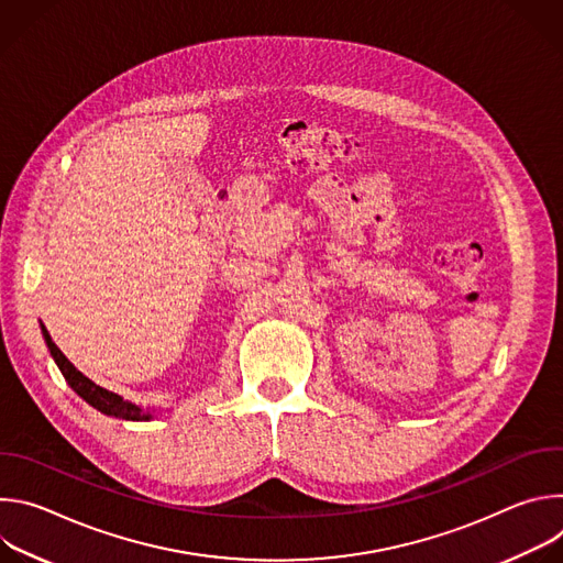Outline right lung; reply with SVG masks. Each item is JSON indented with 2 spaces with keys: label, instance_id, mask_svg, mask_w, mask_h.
<instances>
[{
  "label": "right lung",
  "instance_id": "1",
  "mask_svg": "<svg viewBox=\"0 0 563 563\" xmlns=\"http://www.w3.org/2000/svg\"><path fill=\"white\" fill-rule=\"evenodd\" d=\"M42 334H44V341H46V345H48V350H51L53 361L57 363V367H59L62 376L66 378V383L70 385V389H73L77 396H82L91 408H96L98 412H102V415H107V417H115V419H122V421H148V419H151V412H148V410L144 412V410L137 408L135 404H129V400H124L122 396H118V394H113V391H109V389L96 385V383H93L91 378H87L82 372L75 369V365H73V363L59 352V347L51 341V334L46 332L44 325H42Z\"/></svg>",
  "mask_w": 563,
  "mask_h": 563
}]
</instances>
